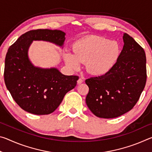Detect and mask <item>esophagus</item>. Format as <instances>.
I'll use <instances>...</instances> for the list:
<instances>
[{
  "label": "esophagus",
  "instance_id": "obj_1",
  "mask_svg": "<svg viewBox=\"0 0 152 152\" xmlns=\"http://www.w3.org/2000/svg\"><path fill=\"white\" fill-rule=\"evenodd\" d=\"M82 82H83V80H82V78H80L78 80V81H77V83H78V84H82Z\"/></svg>",
  "mask_w": 152,
  "mask_h": 152
}]
</instances>
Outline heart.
Returning <instances> with one entry per match:
<instances>
[{
	"label": "heart",
	"instance_id": "obj_1",
	"mask_svg": "<svg viewBox=\"0 0 152 152\" xmlns=\"http://www.w3.org/2000/svg\"><path fill=\"white\" fill-rule=\"evenodd\" d=\"M74 55L68 53L64 59L74 70L79 63L86 64V70L92 75H105L112 70L120 57L121 49L116 41L101 36L92 35L77 41L72 45Z\"/></svg>",
	"mask_w": 152,
	"mask_h": 152
}]
</instances>
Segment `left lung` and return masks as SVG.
Masks as SVG:
<instances>
[{
	"instance_id": "obj_1",
	"label": "left lung",
	"mask_w": 152,
	"mask_h": 152,
	"mask_svg": "<svg viewBox=\"0 0 152 152\" xmlns=\"http://www.w3.org/2000/svg\"><path fill=\"white\" fill-rule=\"evenodd\" d=\"M117 63L105 75L86 80L89 92L86 102L94 115L104 119L119 117L137 103L147 79L143 48L127 33Z\"/></svg>"
}]
</instances>
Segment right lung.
Listing matches in <instances>:
<instances>
[{
	"label": "right lung",
	"instance_id": "right-lung-1",
	"mask_svg": "<svg viewBox=\"0 0 152 152\" xmlns=\"http://www.w3.org/2000/svg\"><path fill=\"white\" fill-rule=\"evenodd\" d=\"M65 35L60 30H31L20 35L9 48L5 58L4 82L12 99L25 111L37 115L50 114L67 92L76 86L78 76H65L56 68H37L27 56L33 40L62 46Z\"/></svg>",
	"mask_w": 152,
	"mask_h": 152
}]
</instances>
